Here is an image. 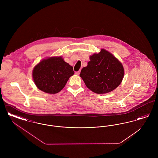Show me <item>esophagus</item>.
<instances>
[{"instance_id": "esophagus-1", "label": "esophagus", "mask_w": 158, "mask_h": 158, "mask_svg": "<svg viewBox=\"0 0 158 158\" xmlns=\"http://www.w3.org/2000/svg\"><path fill=\"white\" fill-rule=\"evenodd\" d=\"M76 74V75H79V74H80V71H78V72H75Z\"/></svg>"}]
</instances>
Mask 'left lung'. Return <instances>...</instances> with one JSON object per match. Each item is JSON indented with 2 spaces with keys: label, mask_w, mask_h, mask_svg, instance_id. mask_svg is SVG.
<instances>
[{
  "label": "left lung",
  "mask_w": 158,
  "mask_h": 158,
  "mask_svg": "<svg viewBox=\"0 0 158 158\" xmlns=\"http://www.w3.org/2000/svg\"><path fill=\"white\" fill-rule=\"evenodd\" d=\"M124 74V68L118 60L102 49L98 54L90 56L88 66L82 69L80 76L90 90L102 94L117 88Z\"/></svg>",
  "instance_id": "1"
}]
</instances>
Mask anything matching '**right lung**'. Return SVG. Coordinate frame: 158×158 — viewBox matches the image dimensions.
Here are the masks:
<instances>
[{"label":"right lung","instance_id":"1","mask_svg":"<svg viewBox=\"0 0 158 158\" xmlns=\"http://www.w3.org/2000/svg\"><path fill=\"white\" fill-rule=\"evenodd\" d=\"M72 66L61 57H53L40 61L34 69L32 76L38 88L48 94H56L73 75Z\"/></svg>","mask_w":158,"mask_h":158}]
</instances>
